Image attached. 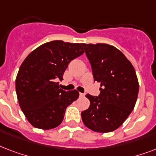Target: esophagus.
Segmentation results:
<instances>
[{"instance_id": "1", "label": "esophagus", "mask_w": 156, "mask_h": 156, "mask_svg": "<svg viewBox=\"0 0 156 156\" xmlns=\"http://www.w3.org/2000/svg\"><path fill=\"white\" fill-rule=\"evenodd\" d=\"M79 95H80L81 97H84V96H85V94H84V93H79Z\"/></svg>"}]
</instances>
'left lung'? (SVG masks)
<instances>
[{"instance_id":"8db88e82","label":"left lung","mask_w":156,"mask_h":156,"mask_svg":"<svg viewBox=\"0 0 156 156\" xmlns=\"http://www.w3.org/2000/svg\"><path fill=\"white\" fill-rule=\"evenodd\" d=\"M92 68L94 80L100 83L99 96L86 95L90 107L82 112L88 129L99 133L115 130L135 106L139 85L135 69L126 56L107 44H83Z\"/></svg>"}]
</instances>
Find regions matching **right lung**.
Segmentation results:
<instances>
[{"label": "right lung", "instance_id": "add662e5", "mask_svg": "<svg viewBox=\"0 0 156 156\" xmlns=\"http://www.w3.org/2000/svg\"><path fill=\"white\" fill-rule=\"evenodd\" d=\"M84 53L81 44L53 40L40 45L21 65L16 78L18 104L34 127L52 129L61 125L66 108L79 96L77 90L65 91L58 80L72 60Z\"/></svg>", "mask_w": 156, "mask_h": 156}]
</instances>
